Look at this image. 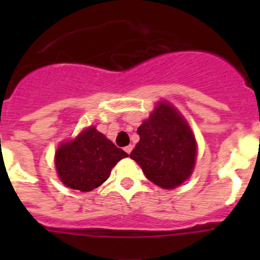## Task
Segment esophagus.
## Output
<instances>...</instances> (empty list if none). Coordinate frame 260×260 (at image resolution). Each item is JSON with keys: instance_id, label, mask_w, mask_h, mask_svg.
<instances>
[{"instance_id": "obj_1", "label": "esophagus", "mask_w": 260, "mask_h": 260, "mask_svg": "<svg viewBox=\"0 0 260 260\" xmlns=\"http://www.w3.org/2000/svg\"><path fill=\"white\" fill-rule=\"evenodd\" d=\"M132 151H133V146L125 147V152L126 153H128V155H130V152H132Z\"/></svg>"}]
</instances>
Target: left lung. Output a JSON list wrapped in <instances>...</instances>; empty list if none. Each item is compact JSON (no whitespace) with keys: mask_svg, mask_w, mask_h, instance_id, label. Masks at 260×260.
Masks as SVG:
<instances>
[{"mask_svg":"<svg viewBox=\"0 0 260 260\" xmlns=\"http://www.w3.org/2000/svg\"><path fill=\"white\" fill-rule=\"evenodd\" d=\"M137 133L141 139L130 157L151 182L174 189L191 176L197 142L189 123L173 105L158 103Z\"/></svg>","mask_w":260,"mask_h":260,"instance_id":"1","label":"left lung"}]
</instances>
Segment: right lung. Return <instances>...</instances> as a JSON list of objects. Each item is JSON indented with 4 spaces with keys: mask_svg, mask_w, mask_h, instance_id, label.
Returning a JSON list of instances; mask_svg holds the SVG:
<instances>
[{
    "mask_svg": "<svg viewBox=\"0 0 260 260\" xmlns=\"http://www.w3.org/2000/svg\"><path fill=\"white\" fill-rule=\"evenodd\" d=\"M123 157H127L125 151L117 148L95 126H89L75 139L59 144L54 162L63 185L87 192L105 182Z\"/></svg>",
    "mask_w": 260,
    "mask_h": 260,
    "instance_id": "right-lung-1",
    "label": "right lung"
}]
</instances>
